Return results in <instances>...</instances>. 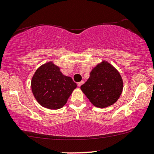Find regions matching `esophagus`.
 Listing matches in <instances>:
<instances>
[{"mask_svg":"<svg viewBox=\"0 0 154 154\" xmlns=\"http://www.w3.org/2000/svg\"><path fill=\"white\" fill-rule=\"evenodd\" d=\"M84 83H85L84 81H82V82H78V83H77V85H78V87H80L81 85L84 84Z\"/></svg>","mask_w":154,"mask_h":154,"instance_id":"1","label":"esophagus"}]
</instances>
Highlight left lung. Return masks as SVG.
<instances>
[{"instance_id":"8db88e82","label":"left lung","mask_w":154,"mask_h":154,"mask_svg":"<svg viewBox=\"0 0 154 154\" xmlns=\"http://www.w3.org/2000/svg\"><path fill=\"white\" fill-rule=\"evenodd\" d=\"M94 106L104 108L113 105L119 99L123 89L121 75L107 61L97 64L90 73V77L80 87Z\"/></svg>"}]
</instances>
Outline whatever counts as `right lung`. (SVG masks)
<instances>
[{
    "label": "right lung",
    "instance_id": "1",
    "mask_svg": "<svg viewBox=\"0 0 154 154\" xmlns=\"http://www.w3.org/2000/svg\"><path fill=\"white\" fill-rule=\"evenodd\" d=\"M31 86L33 95L42 107L57 110L66 104L77 84L72 77L63 75L53 62H49L36 70Z\"/></svg>",
    "mask_w": 154,
    "mask_h": 154
}]
</instances>
